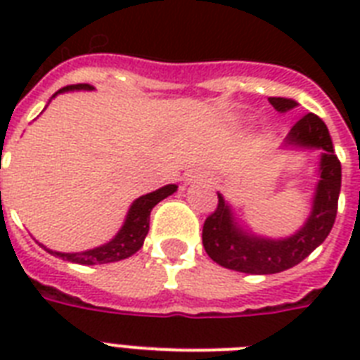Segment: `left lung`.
Returning a JSON list of instances; mask_svg holds the SVG:
<instances>
[{"label":"left lung","mask_w":360,"mask_h":360,"mask_svg":"<svg viewBox=\"0 0 360 360\" xmlns=\"http://www.w3.org/2000/svg\"><path fill=\"white\" fill-rule=\"evenodd\" d=\"M274 110L295 108L291 98L271 97ZM285 146L321 149L319 181L312 213L301 230L288 239H265L248 233L236 222L230 205L219 194V205L203 224V248L209 257L226 269L246 274H274L295 267L318 248L333 230L342 185V166L335 155L329 129L316 114H307L291 127Z\"/></svg>","instance_id":"8db88e82"}]
</instances>
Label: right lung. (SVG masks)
Returning a JSON list of instances; mask_svg holds the SVG:
<instances>
[{
	"instance_id": "right-lung-1",
	"label": "right lung",
	"mask_w": 360,
	"mask_h": 360,
	"mask_svg": "<svg viewBox=\"0 0 360 360\" xmlns=\"http://www.w3.org/2000/svg\"><path fill=\"white\" fill-rule=\"evenodd\" d=\"M75 89H93L89 84H76V86H67L61 87L58 93L63 91H75ZM56 93V95H58ZM53 95V97H56ZM177 191L175 185H166L162 188H158L155 192H149L146 196H140L136 200L129 209V214H127V220H124L123 228L117 231V236L114 239L106 243L103 246H97V248H91V250L86 252H53L46 250L50 254L58 257H63L67 262L80 263V265H97V263H112L120 262L124 257H130L132 254L140 250L141 245H143V239H146L147 231H149V214H151V209L157 205L158 202H162L164 198H168L169 194H174Z\"/></svg>"
}]
</instances>
